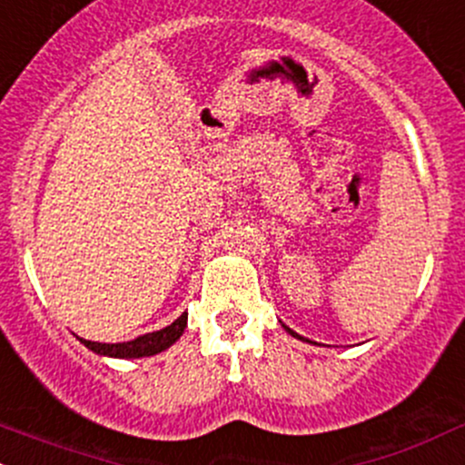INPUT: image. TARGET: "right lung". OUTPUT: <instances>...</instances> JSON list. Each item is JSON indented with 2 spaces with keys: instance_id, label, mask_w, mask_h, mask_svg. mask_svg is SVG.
<instances>
[{
  "instance_id": "obj_1",
  "label": "right lung",
  "mask_w": 465,
  "mask_h": 465,
  "mask_svg": "<svg viewBox=\"0 0 465 465\" xmlns=\"http://www.w3.org/2000/svg\"><path fill=\"white\" fill-rule=\"evenodd\" d=\"M188 324V313H183L181 318H176L170 327L161 329V331L145 333V336H138L129 342H94V340L80 338V342L84 347H89L91 351L100 353V356H112V358H143V356H154L161 353L163 349L172 347L181 336H183V329Z\"/></svg>"
}]
</instances>
